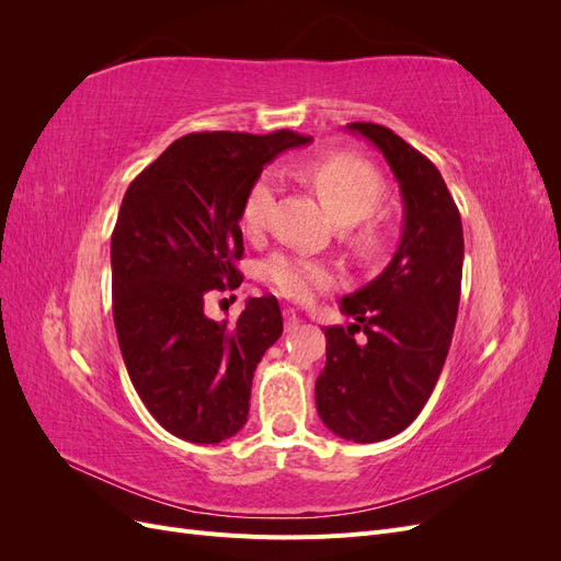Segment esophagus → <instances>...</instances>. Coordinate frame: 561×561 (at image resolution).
<instances>
[{"label": "esophagus", "instance_id": "obj_1", "mask_svg": "<svg viewBox=\"0 0 561 561\" xmlns=\"http://www.w3.org/2000/svg\"><path fill=\"white\" fill-rule=\"evenodd\" d=\"M283 316H285V330H287V332H295V330L299 328V322H301L299 313H297L295 309H285Z\"/></svg>", "mask_w": 561, "mask_h": 561}]
</instances>
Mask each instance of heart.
Instances as JSON below:
<instances>
[{
    "label": "heart",
    "mask_w": 561,
    "mask_h": 561,
    "mask_svg": "<svg viewBox=\"0 0 561 561\" xmlns=\"http://www.w3.org/2000/svg\"><path fill=\"white\" fill-rule=\"evenodd\" d=\"M301 178L322 198L339 225H355V241L367 254H375L383 241V225L375 213L386 196L383 178L375 165L363 159L332 154L309 161L301 168ZM278 196V180L266 171L250 184L241 208V225L248 236H262L274 217ZM266 280L274 290L287 299L307 301L316 293L330 290L339 283V268L334 264L304 257V254H276L264 266Z\"/></svg>",
    "instance_id": "1"
}]
</instances>
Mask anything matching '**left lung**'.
Masks as SVG:
<instances>
[{
  "label": "left lung",
  "mask_w": 561,
  "mask_h": 561,
  "mask_svg": "<svg viewBox=\"0 0 561 561\" xmlns=\"http://www.w3.org/2000/svg\"><path fill=\"white\" fill-rule=\"evenodd\" d=\"M348 130L375 145L404 203L402 239L381 274L339 301L355 322L325 328L328 363L316 379L325 426L353 443L402 433L428 402L445 367L463 274V227L431 159L379 124ZM363 331V343L354 332Z\"/></svg>",
  "instance_id": "1"
}]
</instances>
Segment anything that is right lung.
Returning <instances> with one entry per match:
<instances>
[{
  "instance_id": "obj_1",
  "label": "right lung",
  "mask_w": 561,
  "mask_h": 561,
  "mask_svg": "<svg viewBox=\"0 0 561 561\" xmlns=\"http://www.w3.org/2000/svg\"><path fill=\"white\" fill-rule=\"evenodd\" d=\"M309 135L190 133L130 182L112 233V313L128 377L161 426L196 445L239 433L252 377L283 334L274 295L217 322L210 295L243 283L241 208L250 184Z\"/></svg>"
}]
</instances>
